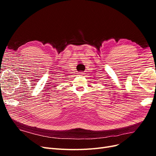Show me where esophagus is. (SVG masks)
<instances>
[{"label":"esophagus","mask_w":156,"mask_h":156,"mask_svg":"<svg viewBox=\"0 0 156 156\" xmlns=\"http://www.w3.org/2000/svg\"><path fill=\"white\" fill-rule=\"evenodd\" d=\"M79 75H84V73L83 72H80V73H79Z\"/></svg>","instance_id":"34e87169"}]
</instances>
